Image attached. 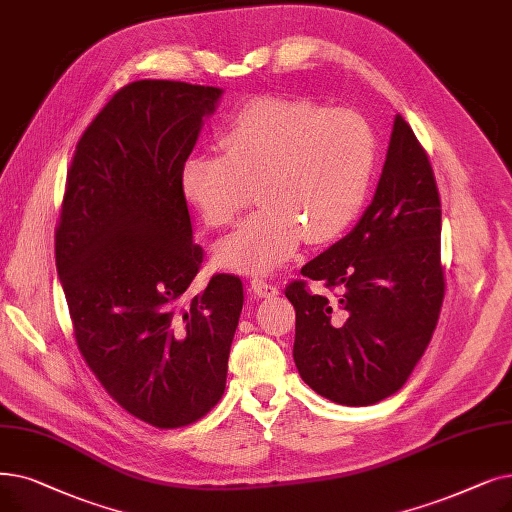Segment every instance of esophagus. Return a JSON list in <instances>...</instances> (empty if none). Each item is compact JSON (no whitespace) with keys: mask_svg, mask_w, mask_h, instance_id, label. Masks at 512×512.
I'll use <instances>...</instances> for the list:
<instances>
[{"mask_svg":"<svg viewBox=\"0 0 512 512\" xmlns=\"http://www.w3.org/2000/svg\"><path fill=\"white\" fill-rule=\"evenodd\" d=\"M251 291H253L257 297H274V295H278V288H276L274 284H270V282L261 280V278H255V280L251 282Z\"/></svg>","mask_w":512,"mask_h":512,"instance_id":"esophagus-1","label":"esophagus"}]
</instances>
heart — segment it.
<instances>
[{
	"label": "heart",
	"mask_w": 512,
	"mask_h": 512,
	"mask_svg": "<svg viewBox=\"0 0 512 512\" xmlns=\"http://www.w3.org/2000/svg\"><path fill=\"white\" fill-rule=\"evenodd\" d=\"M221 154L196 152L182 165L186 201L213 228L259 209L221 240L219 265L270 274L295 255L301 240L339 238L358 217L374 167V136L364 117L286 96L244 100L217 133Z\"/></svg>",
	"instance_id": "obj_1"
}]
</instances>
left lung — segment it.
<instances>
[{
  "mask_svg": "<svg viewBox=\"0 0 512 512\" xmlns=\"http://www.w3.org/2000/svg\"><path fill=\"white\" fill-rule=\"evenodd\" d=\"M301 274L284 291L297 314L301 379L343 406H370L402 389L433 337L446 278L433 167L399 115L370 207ZM309 279L331 295L311 294Z\"/></svg>",
  "mask_w": 512,
  "mask_h": 512,
  "instance_id": "obj_1",
  "label": "left lung"
}]
</instances>
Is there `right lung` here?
<instances>
[{
	"mask_svg": "<svg viewBox=\"0 0 512 512\" xmlns=\"http://www.w3.org/2000/svg\"><path fill=\"white\" fill-rule=\"evenodd\" d=\"M219 87L142 79L113 94L77 142L56 226V270L85 364L157 429L203 418L226 391L242 282L203 265L180 173Z\"/></svg>",
	"mask_w": 512,
	"mask_h": 512,
	"instance_id": "right-lung-1",
	"label": "right lung"
}]
</instances>
